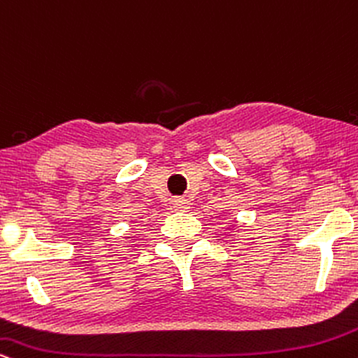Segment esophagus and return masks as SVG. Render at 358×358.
I'll list each match as a JSON object with an SVG mask.
<instances>
[{
    "label": "esophagus",
    "instance_id": "esophagus-1",
    "mask_svg": "<svg viewBox=\"0 0 358 358\" xmlns=\"http://www.w3.org/2000/svg\"><path fill=\"white\" fill-rule=\"evenodd\" d=\"M172 206H174V211L178 213H186L189 209V201L182 199V197H178V199L172 201Z\"/></svg>",
    "mask_w": 358,
    "mask_h": 358
}]
</instances>
